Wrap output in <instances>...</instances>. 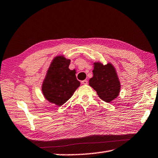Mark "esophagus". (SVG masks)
Here are the masks:
<instances>
[{"mask_svg":"<svg viewBox=\"0 0 158 158\" xmlns=\"http://www.w3.org/2000/svg\"><path fill=\"white\" fill-rule=\"evenodd\" d=\"M81 84H84V85H86V84H88V81H87V80H84V81H81Z\"/></svg>","mask_w":158,"mask_h":158,"instance_id":"34e87169","label":"esophagus"}]
</instances>
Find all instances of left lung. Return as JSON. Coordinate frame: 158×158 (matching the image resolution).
<instances>
[{"instance_id":"1","label":"left lung","mask_w":158,"mask_h":158,"mask_svg":"<svg viewBox=\"0 0 158 158\" xmlns=\"http://www.w3.org/2000/svg\"><path fill=\"white\" fill-rule=\"evenodd\" d=\"M93 73V77L89 80V85L97 92L99 98L106 102L116 98L121 84L114 66L111 63L103 65L95 63Z\"/></svg>"}]
</instances>
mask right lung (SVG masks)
Returning <instances> with one entry per match:
<instances>
[{
  "label": "right lung",
  "instance_id": "add662e5",
  "mask_svg": "<svg viewBox=\"0 0 158 158\" xmlns=\"http://www.w3.org/2000/svg\"><path fill=\"white\" fill-rule=\"evenodd\" d=\"M70 60L57 56L51 63L42 90L47 100L58 106L65 104L80 85L75 70H70Z\"/></svg>",
  "mask_w": 158,
  "mask_h": 158
}]
</instances>
